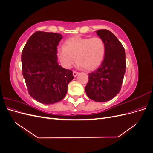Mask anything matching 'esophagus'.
Instances as JSON below:
<instances>
[{"label": "esophagus", "instance_id": "esophagus-1", "mask_svg": "<svg viewBox=\"0 0 153 153\" xmlns=\"http://www.w3.org/2000/svg\"><path fill=\"white\" fill-rule=\"evenodd\" d=\"M78 72H76V71H74L73 72V76H74V77H76V76L78 75Z\"/></svg>", "mask_w": 153, "mask_h": 153}]
</instances>
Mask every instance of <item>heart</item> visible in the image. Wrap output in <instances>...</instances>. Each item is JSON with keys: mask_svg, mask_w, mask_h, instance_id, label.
<instances>
[{"mask_svg": "<svg viewBox=\"0 0 153 153\" xmlns=\"http://www.w3.org/2000/svg\"><path fill=\"white\" fill-rule=\"evenodd\" d=\"M65 46H60L57 55L62 65L71 68L75 59L78 65L87 71L94 70L102 63L105 54V44L100 37L74 36L68 38Z\"/></svg>", "mask_w": 153, "mask_h": 153, "instance_id": "obj_1", "label": "heart"}]
</instances>
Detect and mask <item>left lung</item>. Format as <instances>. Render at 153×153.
<instances>
[{
	"label": "left lung",
	"mask_w": 153,
	"mask_h": 153,
	"mask_svg": "<svg viewBox=\"0 0 153 153\" xmlns=\"http://www.w3.org/2000/svg\"><path fill=\"white\" fill-rule=\"evenodd\" d=\"M96 34L105 44V57L101 66L89 73L85 91L90 99L105 102L121 91L126 71V55L123 45L112 32L101 29L97 30Z\"/></svg>",
	"instance_id": "1"
}]
</instances>
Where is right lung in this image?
Segmentation results:
<instances>
[{"label":"right lung","mask_w":153,"mask_h":153,"mask_svg":"<svg viewBox=\"0 0 153 153\" xmlns=\"http://www.w3.org/2000/svg\"><path fill=\"white\" fill-rule=\"evenodd\" d=\"M61 34L37 31L29 38L22 53V73L29 94L43 104H53L65 97L73 71L57 62Z\"/></svg>","instance_id":"right-lung-1"}]
</instances>
